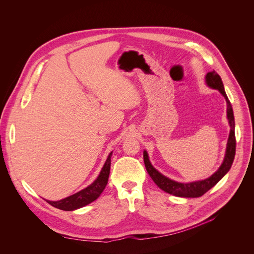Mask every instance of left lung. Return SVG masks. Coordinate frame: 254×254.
Returning a JSON list of instances; mask_svg holds the SVG:
<instances>
[{
    "instance_id": "8db88e82",
    "label": "left lung",
    "mask_w": 254,
    "mask_h": 254,
    "mask_svg": "<svg viewBox=\"0 0 254 254\" xmlns=\"http://www.w3.org/2000/svg\"><path fill=\"white\" fill-rule=\"evenodd\" d=\"M206 82L207 84L214 88L218 89L222 95L225 97L227 102V118L230 125V134L227 142V150L226 155L223 161V164L219 168V170L216 173H214L210 178L198 181V182H192V183H178L175 181H172L168 179L167 177L163 176L161 173H159L150 163L149 157L147 152H143V162L146 169L152 178V180L156 183V185L165 191L166 193L178 196V197H185V198H197L204 195L206 192H208L212 187H214L219 181L225 176V174L230 170L234 157H235V150H236V139H235V123H234V116H233V110L232 105L226 95V92L224 90V86L221 80V77L217 73L215 70L208 72L206 75Z\"/></svg>"
}]
</instances>
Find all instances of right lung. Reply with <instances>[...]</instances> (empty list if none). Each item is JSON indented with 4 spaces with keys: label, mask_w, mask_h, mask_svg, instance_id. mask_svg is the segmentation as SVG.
<instances>
[{
    "label": "right lung",
    "mask_w": 254,
    "mask_h": 254,
    "mask_svg": "<svg viewBox=\"0 0 254 254\" xmlns=\"http://www.w3.org/2000/svg\"><path fill=\"white\" fill-rule=\"evenodd\" d=\"M112 154L108 155L107 160L101 169V172L97 179L94 181V182L88 186L87 188L79 191L78 193H75L74 195H71L65 199H62L60 201H48L46 200L50 205H52L55 208H58L60 210L64 211H72L78 208H81L94 200H96L99 195L102 193L104 190L107 181H108V176H110V171H111V158Z\"/></svg>",
    "instance_id": "add662e5"
}]
</instances>
